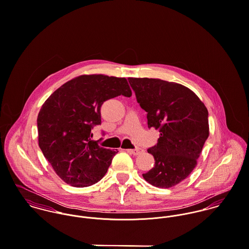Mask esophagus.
Returning a JSON list of instances; mask_svg holds the SVG:
<instances>
[{"label":"esophagus","instance_id":"1","mask_svg":"<svg viewBox=\"0 0 249 249\" xmlns=\"http://www.w3.org/2000/svg\"><path fill=\"white\" fill-rule=\"evenodd\" d=\"M127 151L133 155H139L141 152H142V149L141 147H135L133 149H127Z\"/></svg>","mask_w":249,"mask_h":249}]
</instances>
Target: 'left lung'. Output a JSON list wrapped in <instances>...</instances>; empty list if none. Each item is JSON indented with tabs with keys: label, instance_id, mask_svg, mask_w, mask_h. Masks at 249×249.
Wrapping results in <instances>:
<instances>
[{
	"label": "left lung",
	"instance_id": "left-lung-1",
	"mask_svg": "<svg viewBox=\"0 0 249 249\" xmlns=\"http://www.w3.org/2000/svg\"><path fill=\"white\" fill-rule=\"evenodd\" d=\"M128 82L146 112L148 128L159 129L157 143L147 149L155 160L143 178L159 188H171L188 178L209 136L208 110L189 88L157 78Z\"/></svg>",
	"mask_w": 249,
	"mask_h": 249
}]
</instances>
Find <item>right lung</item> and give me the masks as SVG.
I'll list each match as a JSON object with an SVG mask.
<instances>
[{"label":"right lung","instance_id":"right-lung-1","mask_svg":"<svg viewBox=\"0 0 249 249\" xmlns=\"http://www.w3.org/2000/svg\"><path fill=\"white\" fill-rule=\"evenodd\" d=\"M131 97L124 77L80 75L54 91L37 117L39 146L56 175L73 187H87L107 174L118 149L92 141L102 124L101 107L118 96Z\"/></svg>","mask_w":249,"mask_h":249}]
</instances>
